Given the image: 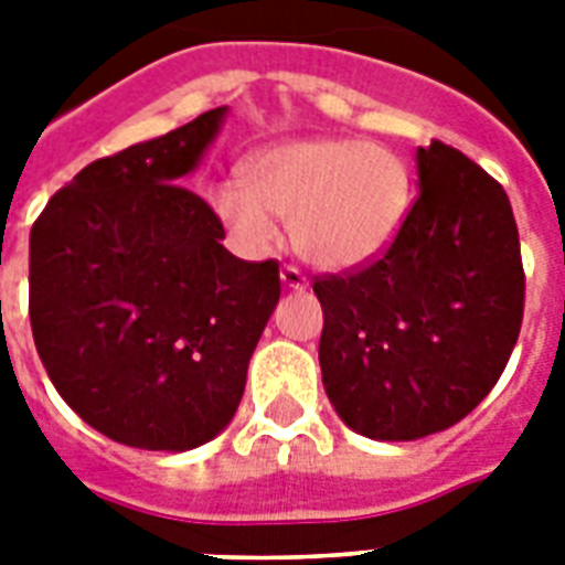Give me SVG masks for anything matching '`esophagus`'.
<instances>
[{
	"instance_id": "34e87169",
	"label": "esophagus",
	"mask_w": 565,
	"mask_h": 565,
	"mask_svg": "<svg viewBox=\"0 0 565 565\" xmlns=\"http://www.w3.org/2000/svg\"><path fill=\"white\" fill-rule=\"evenodd\" d=\"M281 284L287 287V290L292 292H301L308 290V278L301 275V269H296V266H284L281 269Z\"/></svg>"
}]
</instances>
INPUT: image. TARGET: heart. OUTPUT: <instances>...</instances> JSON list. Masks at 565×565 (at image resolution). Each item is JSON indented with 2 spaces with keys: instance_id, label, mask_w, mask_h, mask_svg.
Segmentation results:
<instances>
[{
  "instance_id": "b5f03b06",
  "label": "heart",
  "mask_w": 565,
  "mask_h": 565,
  "mask_svg": "<svg viewBox=\"0 0 565 565\" xmlns=\"http://www.w3.org/2000/svg\"><path fill=\"white\" fill-rule=\"evenodd\" d=\"M413 175L402 154L358 137H299L266 146L246 181L211 190V211L248 257L269 255L290 225L292 248L319 269H358L384 255L407 222Z\"/></svg>"
}]
</instances>
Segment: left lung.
Wrapping results in <instances>:
<instances>
[{"label": "left lung", "instance_id": "8db88e82", "mask_svg": "<svg viewBox=\"0 0 565 565\" xmlns=\"http://www.w3.org/2000/svg\"><path fill=\"white\" fill-rule=\"evenodd\" d=\"M419 195L393 246L313 284L322 384L337 416L381 443L451 428L487 398L516 345L525 273L499 181L451 146L416 149Z\"/></svg>", "mask_w": 565, "mask_h": 565}]
</instances>
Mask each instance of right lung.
<instances>
[{
    "mask_svg": "<svg viewBox=\"0 0 565 565\" xmlns=\"http://www.w3.org/2000/svg\"><path fill=\"white\" fill-rule=\"evenodd\" d=\"M228 108L84 167L29 239V317L52 384L122 446L190 451L225 430L281 299L184 188Z\"/></svg>",
    "mask_w": 565,
    "mask_h": 565,
    "instance_id": "1",
    "label": "right lung"
}]
</instances>
